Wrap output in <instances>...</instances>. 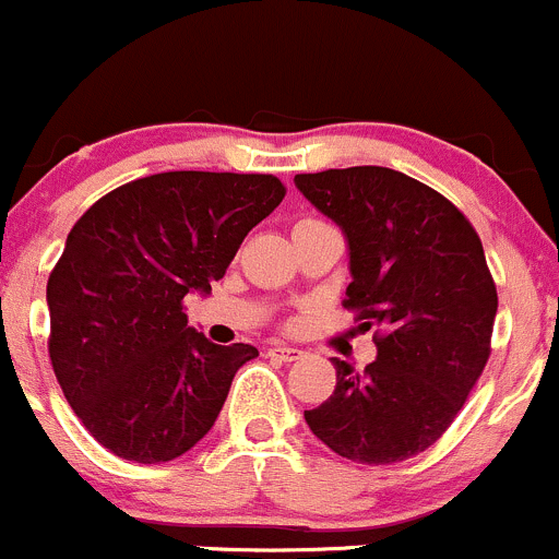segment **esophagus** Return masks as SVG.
I'll list each match as a JSON object with an SVG mask.
<instances>
[{"label":"esophagus","instance_id":"esophagus-1","mask_svg":"<svg viewBox=\"0 0 559 559\" xmlns=\"http://www.w3.org/2000/svg\"><path fill=\"white\" fill-rule=\"evenodd\" d=\"M267 354L273 359H278V362H295V359L302 357L300 348H295V346H273Z\"/></svg>","mask_w":559,"mask_h":559}]
</instances>
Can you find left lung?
<instances>
[{"mask_svg":"<svg viewBox=\"0 0 559 559\" xmlns=\"http://www.w3.org/2000/svg\"><path fill=\"white\" fill-rule=\"evenodd\" d=\"M295 183L346 233L343 308L376 326V362L335 359V392L306 421L335 454L392 465L430 449L492 354L498 289L465 213L389 167L302 173Z\"/></svg>","mask_w":559,"mask_h":559,"instance_id":"1","label":"left lung"}]
</instances>
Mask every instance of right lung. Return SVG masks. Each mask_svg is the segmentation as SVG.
<instances>
[{
    "instance_id": "obj_1",
    "label": "right lung",
    "mask_w": 559,
    "mask_h": 559,
    "mask_svg": "<svg viewBox=\"0 0 559 559\" xmlns=\"http://www.w3.org/2000/svg\"><path fill=\"white\" fill-rule=\"evenodd\" d=\"M284 194L275 175L159 173L107 191L70 229L48 278L50 365L116 456L154 465L189 452L259 357L191 330L183 297L224 278Z\"/></svg>"
}]
</instances>
